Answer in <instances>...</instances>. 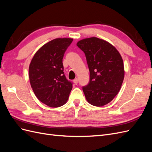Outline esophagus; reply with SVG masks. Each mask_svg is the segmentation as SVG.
<instances>
[{"mask_svg": "<svg viewBox=\"0 0 152 152\" xmlns=\"http://www.w3.org/2000/svg\"><path fill=\"white\" fill-rule=\"evenodd\" d=\"M73 82H74L75 84L77 85L78 84V79H77V78H76V79H75L74 80H73Z\"/></svg>", "mask_w": 152, "mask_h": 152, "instance_id": "34e87169", "label": "esophagus"}]
</instances>
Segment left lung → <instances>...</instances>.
Segmentation results:
<instances>
[{
    "label": "left lung",
    "instance_id": "obj_1",
    "mask_svg": "<svg viewBox=\"0 0 152 152\" xmlns=\"http://www.w3.org/2000/svg\"><path fill=\"white\" fill-rule=\"evenodd\" d=\"M77 45L86 55L90 72L88 85L82 87L91 104L103 107L120 91L124 78V66L119 52L107 41L97 37L82 39Z\"/></svg>",
    "mask_w": 152,
    "mask_h": 152
}]
</instances>
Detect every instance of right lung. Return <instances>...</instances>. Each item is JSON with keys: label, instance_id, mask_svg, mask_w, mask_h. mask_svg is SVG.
Masks as SVG:
<instances>
[{"label": "right lung", "instance_id": "add662e5", "mask_svg": "<svg viewBox=\"0 0 152 152\" xmlns=\"http://www.w3.org/2000/svg\"><path fill=\"white\" fill-rule=\"evenodd\" d=\"M73 39L58 38L41 47L29 66L30 85L36 97L48 107L65 104L72 89V83L64 74L63 58Z\"/></svg>", "mask_w": 152, "mask_h": 152}]
</instances>
